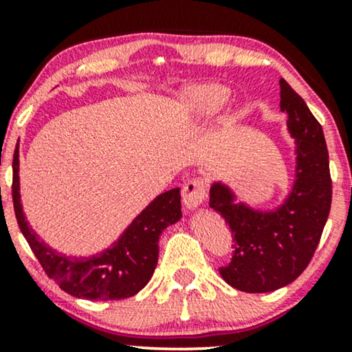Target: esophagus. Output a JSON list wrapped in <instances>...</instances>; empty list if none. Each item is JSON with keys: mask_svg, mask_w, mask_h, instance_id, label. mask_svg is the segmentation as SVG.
Returning <instances> with one entry per match:
<instances>
[{"mask_svg": "<svg viewBox=\"0 0 352 352\" xmlns=\"http://www.w3.org/2000/svg\"><path fill=\"white\" fill-rule=\"evenodd\" d=\"M207 195V184L200 179H193L185 184L184 190H182V201L187 212H193L201 205Z\"/></svg>", "mask_w": 352, "mask_h": 352, "instance_id": "34e87169", "label": "esophagus"}]
</instances>
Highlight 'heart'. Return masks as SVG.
<instances>
[{
    "instance_id": "heart-1",
    "label": "heart",
    "mask_w": 352,
    "mask_h": 352,
    "mask_svg": "<svg viewBox=\"0 0 352 352\" xmlns=\"http://www.w3.org/2000/svg\"><path fill=\"white\" fill-rule=\"evenodd\" d=\"M228 99L230 91L218 82L197 84L184 89L179 99L182 120L190 129L200 127L220 114L228 104Z\"/></svg>"
}]
</instances>
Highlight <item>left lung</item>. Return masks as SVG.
Returning <instances> with one entry per match:
<instances>
[{"mask_svg": "<svg viewBox=\"0 0 352 352\" xmlns=\"http://www.w3.org/2000/svg\"><path fill=\"white\" fill-rule=\"evenodd\" d=\"M280 87L294 153L293 184L281 204L254 207L227 182L210 184V208L225 218L235 241L232 263L220 274L245 293H270L296 280L313 258L331 208L329 155L321 125L285 79Z\"/></svg>", "mask_w": 352, "mask_h": 352, "instance_id": "1", "label": "left lung"}]
</instances>
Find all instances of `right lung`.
<instances>
[{"label": "right lung", "mask_w": 352, "mask_h": 352, "mask_svg": "<svg viewBox=\"0 0 352 352\" xmlns=\"http://www.w3.org/2000/svg\"><path fill=\"white\" fill-rule=\"evenodd\" d=\"M19 184V147L13 157V204L24 238L51 280L66 293L91 301L125 300L151 281L159 260V238L182 218L180 188L160 193L107 248L76 256L54 250L34 232L24 215Z\"/></svg>", "instance_id": "right-lung-1"}]
</instances>
